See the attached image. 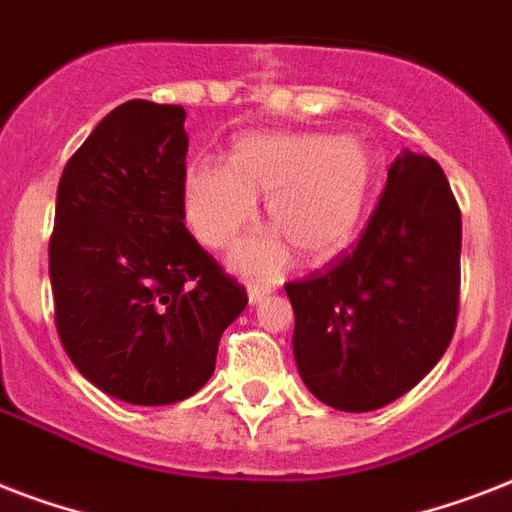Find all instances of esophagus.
<instances>
[{
    "label": "esophagus",
    "instance_id": "obj_1",
    "mask_svg": "<svg viewBox=\"0 0 512 512\" xmlns=\"http://www.w3.org/2000/svg\"><path fill=\"white\" fill-rule=\"evenodd\" d=\"M273 287L271 284H249L247 287V295H249V303L257 305V303H263L265 297L271 295Z\"/></svg>",
    "mask_w": 512,
    "mask_h": 512
}]
</instances>
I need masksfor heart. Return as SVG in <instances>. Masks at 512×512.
Returning a JSON list of instances; mask_svg holds the SVG:
<instances>
[{"mask_svg":"<svg viewBox=\"0 0 512 512\" xmlns=\"http://www.w3.org/2000/svg\"><path fill=\"white\" fill-rule=\"evenodd\" d=\"M372 156L348 135L247 132L233 140L231 162L199 159L183 175V209L207 247H225L257 217V193L281 236L241 241L233 265L273 273L287 263L289 240L308 263L348 247L372 191Z\"/></svg>","mask_w":512,"mask_h":512,"instance_id":"1","label":"heart"}]
</instances>
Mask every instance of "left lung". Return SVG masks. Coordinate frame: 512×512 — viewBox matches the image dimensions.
Segmentation results:
<instances>
[{
    "instance_id": "obj_1",
    "label": "left lung",
    "mask_w": 512,
    "mask_h": 512,
    "mask_svg": "<svg viewBox=\"0 0 512 512\" xmlns=\"http://www.w3.org/2000/svg\"><path fill=\"white\" fill-rule=\"evenodd\" d=\"M460 247L462 215L441 164L401 151L361 239L284 287L305 388L340 412L409 393L452 342Z\"/></svg>"
}]
</instances>
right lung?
Instances as JSON below:
<instances>
[{
  "mask_svg": "<svg viewBox=\"0 0 512 512\" xmlns=\"http://www.w3.org/2000/svg\"><path fill=\"white\" fill-rule=\"evenodd\" d=\"M180 106L127 100L60 175L50 281L68 358L108 396L164 406L215 372L247 289L185 228Z\"/></svg>",
  "mask_w": 512,
  "mask_h": 512,
  "instance_id": "obj_1",
  "label": "right lung"
}]
</instances>
